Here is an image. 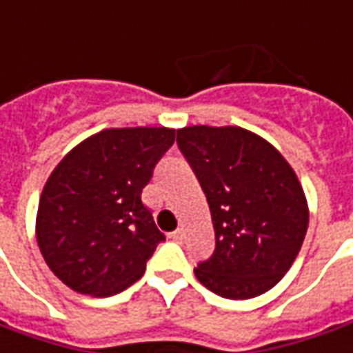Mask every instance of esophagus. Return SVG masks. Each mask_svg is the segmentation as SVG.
Instances as JSON below:
<instances>
[{
  "label": "esophagus",
  "instance_id": "esophagus-1",
  "mask_svg": "<svg viewBox=\"0 0 353 353\" xmlns=\"http://www.w3.org/2000/svg\"><path fill=\"white\" fill-rule=\"evenodd\" d=\"M172 239H174V241H177V243H181V241H183V237H185V234H183V230H179V228H177L176 232H172Z\"/></svg>",
  "mask_w": 353,
  "mask_h": 353
}]
</instances>
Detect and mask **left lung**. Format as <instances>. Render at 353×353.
Here are the masks:
<instances>
[{
	"mask_svg": "<svg viewBox=\"0 0 353 353\" xmlns=\"http://www.w3.org/2000/svg\"><path fill=\"white\" fill-rule=\"evenodd\" d=\"M177 146L207 195L216 236L196 280L228 299L268 292L294 265L307 232L296 172L268 141L241 127H183Z\"/></svg>",
	"mask_w": 353,
	"mask_h": 353,
	"instance_id": "1",
	"label": "left lung"
}]
</instances>
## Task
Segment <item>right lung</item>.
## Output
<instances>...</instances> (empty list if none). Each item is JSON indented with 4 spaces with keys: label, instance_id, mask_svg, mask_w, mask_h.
<instances>
[{
    "label": "right lung",
    "instance_id": "right-lung-1",
    "mask_svg": "<svg viewBox=\"0 0 353 353\" xmlns=\"http://www.w3.org/2000/svg\"><path fill=\"white\" fill-rule=\"evenodd\" d=\"M176 129H104L85 139L46 181L36 239L46 265L65 286L94 297L116 296L143 276L166 237L141 193Z\"/></svg>",
    "mask_w": 353,
    "mask_h": 353
}]
</instances>
